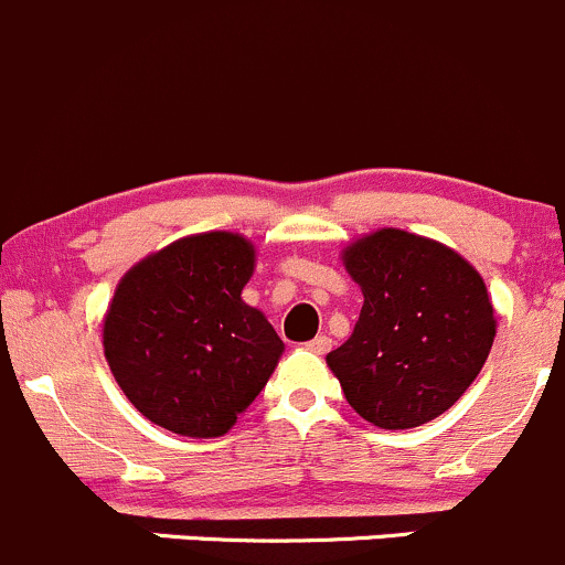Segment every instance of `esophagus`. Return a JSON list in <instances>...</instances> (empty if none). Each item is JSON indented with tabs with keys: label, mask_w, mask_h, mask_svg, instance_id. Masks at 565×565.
<instances>
[{
	"label": "esophagus",
	"mask_w": 565,
	"mask_h": 565,
	"mask_svg": "<svg viewBox=\"0 0 565 565\" xmlns=\"http://www.w3.org/2000/svg\"><path fill=\"white\" fill-rule=\"evenodd\" d=\"M306 350H311V353H317V355L328 353V350H331V339H328L326 333H320V337H315L311 342H306Z\"/></svg>",
	"instance_id": "esophagus-1"
}]
</instances>
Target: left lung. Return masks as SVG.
I'll return each instance as SVG.
<instances>
[{
    "instance_id": "1",
    "label": "left lung",
    "mask_w": 565,
    "mask_h": 565,
    "mask_svg": "<svg viewBox=\"0 0 565 565\" xmlns=\"http://www.w3.org/2000/svg\"><path fill=\"white\" fill-rule=\"evenodd\" d=\"M364 292L359 322L328 353L355 414L386 430L425 425L472 386L497 320L480 273L456 250L381 228L344 250Z\"/></svg>"
}]
</instances>
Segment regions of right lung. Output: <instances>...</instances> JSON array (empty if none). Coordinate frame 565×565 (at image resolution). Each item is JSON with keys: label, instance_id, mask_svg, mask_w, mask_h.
Wrapping results in <instances>:
<instances>
[{"label": "right lung", "instance_id": "obj_1", "mask_svg": "<svg viewBox=\"0 0 565 565\" xmlns=\"http://www.w3.org/2000/svg\"><path fill=\"white\" fill-rule=\"evenodd\" d=\"M245 237H184L120 278L104 320V355L137 411L195 439L223 436L273 375L284 342L243 287Z\"/></svg>", "mask_w": 565, "mask_h": 565}]
</instances>
